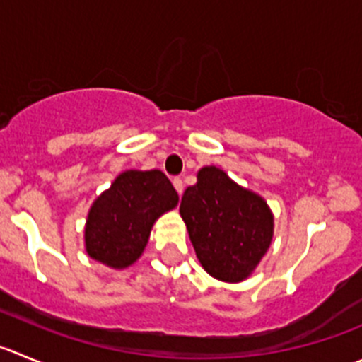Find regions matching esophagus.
Masks as SVG:
<instances>
[{
  "instance_id": "34e87169",
  "label": "esophagus",
  "mask_w": 362,
  "mask_h": 362,
  "mask_svg": "<svg viewBox=\"0 0 362 362\" xmlns=\"http://www.w3.org/2000/svg\"><path fill=\"white\" fill-rule=\"evenodd\" d=\"M172 185H174V188H175V190H177V194L179 195H181V194H183V179H181V177H174V179H172Z\"/></svg>"
}]
</instances>
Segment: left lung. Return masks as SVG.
<instances>
[{
	"instance_id": "1",
	"label": "left lung",
	"mask_w": 362,
	"mask_h": 362,
	"mask_svg": "<svg viewBox=\"0 0 362 362\" xmlns=\"http://www.w3.org/2000/svg\"><path fill=\"white\" fill-rule=\"evenodd\" d=\"M179 213L201 264L220 281L249 277L270 247L274 216L267 202L216 167L199 170L197 183L181 197Z\"/></svg>"
}]
</instances>
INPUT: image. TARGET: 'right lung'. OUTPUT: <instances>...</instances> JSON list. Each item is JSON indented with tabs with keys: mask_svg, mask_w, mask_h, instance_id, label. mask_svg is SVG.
Returning a JSON list of instances; mask_svg holds the SVG:
<instances>
[{
	"mask_svg": "<svg viewBox=\"0 0 362 362\" xmlns=\"http://www.w3.org/2000/svg\"><path fill=\"white\" fill-rule=\"evenodd\" d=\"M179 197L161 170H127L92 204L85 227L88 256L126 268L142 254L154 220L175 208Z\"/></svg>",
	"mask_w": 362,
	"mask_h": 362,
	"instance_id": "obj_1",
	"label": "right lung"
}]
</instances>
